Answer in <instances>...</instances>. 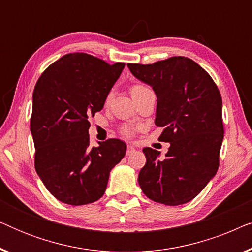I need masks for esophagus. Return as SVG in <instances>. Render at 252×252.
I'll return each mask as SVG.
<instances>
[{"instance_id":"esophagus-1","label":"esophagus","mask_w":252,"mask_h":252,"mask_svg":"<svg viewBox=\"0 0 252 252\" xmlns=\"http://www.w3.org/2000/svg\"><path fill=\"white\" fill-rule=\"evenodd\" d=\"M134 151H135V148L133 146H127V151H126V155L127 156H129V155H132Z\"/></svg>"}]
</instances>
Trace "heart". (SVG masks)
Instances as JSON below:
<instances>
[{"label":"heart","mask_w":252,"mask_h":252,"mask_svg":"<svg viewBox=\"0 0 252 252\" xmlns=\"http://www.w3.org/2000/svg\"><path fill=\"white\" fill-rule=\"evenodd\" d=\"M144 88H147V87H144V86H142V85H134V86H132V88H130V94H134V93L143 91ZM122 133L126 136H130L132 135V128L128 126H124L122 128Z\"/></svg>","instance_id":"heart-1"}]
</instances>
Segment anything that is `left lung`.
Masks as SVG:
<instances>
[{"label":"left lung","instance_id":"obj_1","mask_svg":"<svg viewBox=\"0 0 252 252\" xmlns=\"http://www.w3.org/2000/svg\"><path fill=\"white\" fill-rule=\"evenodd\" d=\"M136 79L157 96L155 124L164 130L159 151L144 148L146 165L139 173L143 194L154 202L180 205L195 198L219 167L223 140L222 99L204 68L187 57H171L154 64H127Z\"/></svg>","mask_w":252,"mask_h":252}]
</instances>
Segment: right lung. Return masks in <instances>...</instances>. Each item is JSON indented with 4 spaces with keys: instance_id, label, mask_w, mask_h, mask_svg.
Listing matches in <instances>:
<instances>
[{
    "instance_id": "add662e5",
    "label": "right lung",
    "mask_w": 252,
    "mask_h": 252,
    "mask_svg": "<svg viewBox=\"0 0 252 252\" xmlns=\"http://www.w3.org/2000/svg\"><path fill=\"white\" fill-rule=\"evenodd\" d=\"M125 67L84 53L67 54L41 74L33 92L31 133L35 170L54 197L70 205L97 201L123 159L118 139L89 144V118L101 111Z\"/></svg>"
}]
</instances>
